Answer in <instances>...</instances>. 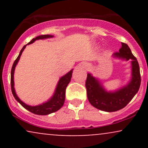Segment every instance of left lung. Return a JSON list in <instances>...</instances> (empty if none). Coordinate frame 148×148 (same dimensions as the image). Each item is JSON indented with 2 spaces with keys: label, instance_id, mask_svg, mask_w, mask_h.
<instances>
[{
  "label": "left lung",
  "instance_id": "left-lung-1",
  "mask_svg": "<svg viewBox=\"0 0 148 148\" xmlns=\"http://www.w3.org/2000/svg\"><path fill=\"white\" fill-rule=\"evenodd\" d=\"M113 58L130 61L132 75L125 86L115 90L108 91L99 80L90 73L86 81L89 102L97 109L106 112L117 111L126 106L138 92L141 81L138 62L127 44L122 42L121 49L113 54Z\"/></svg>",
  "mask_w": 148,
  "mask_h": 148
}]
</instances>
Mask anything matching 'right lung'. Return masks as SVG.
<instances>
[{"mask_svg": "<svg viewBox=\"0 0 148 148\" xmlns=\"http://www.w3.org/2000/svg\"><path fill=\"white\" fill-rule=\"evenodd\" d=\"M53 35H40V36H37L35 38H33L30 42H28L26 45L23 46V47L20 51L19 54H18L17 58L15 60L13 64L11 70V88H12V94L15 99L18 101L20 104L21 105L23 108H25V109H27L28 111H29L31 113H34V114L36 115H46L51 114V113H54V112L58 111L59 109L63 106L64 99H65V90L66 88H67V85L69 84V83L70 82L71 78L72 76V72H73V69H71L68 73H67L66 74H64V76H62V77L60 78L58 82L55 91H54L53 95L51 96V97L50 99L47 100L45 102L41 103V104L37 105V106H30V105H28L26 103H25L23 101H22L21 99L18 98L17 95L16 94V92H15L14 89V70L15 67H16V64H17L18 60H19L22 54V52L23 51L25 47L27 45H30V44H33V42H35L36 40H46V39L49 38H52L53 37Z\"/></svg>", "mask_w": 148, "mask_h": 148, "instance_id": "right-lung-1", "label": "right lung"}]
</instances>
